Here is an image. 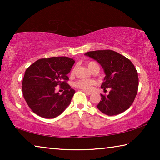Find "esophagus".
<instances>
[{
    "label": "esophagus",
    "mask_w": 160,
    "mask_h": 160,
    "mask_svg": "<svg viewBox=\"0 0 160 160\" xmlns=\"http://www.w3.org/2000/svg\"><path fill=\"white\" fill-rule=\"evenodd\" d=\"M83 92H85L86 94H88V95H90V94H92V92H88L86 90H83Z\"/></svg>",
    "instance_id": "34e87169"
}]
</instances>
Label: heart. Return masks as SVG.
<instances>
[{"label":"heart","mask_w":160,"mask_h":160,"mask_svg":"<svg viewBox=\"0 0 160 160\" xmlns=\"http://www.w3.org/2000/svg\"><path fill=\"white\" fill-rule=\"evenodd\" d=\"M88 68L90 69L91 71L95 70V69H99V65L94 61H89L88 63ZM74 72V70H72L71 71V73L72 74ZM95 84V81L93 80H79L76 81L74 83V85L76 87V88L83 89V90H90L92 88V86L94 85Z\"/></svg>","instance_id":"obj_1"}]
</instances>
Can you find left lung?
I'll list each match as a JSON object with an SVG mask.
<instances>
[{"mask_svg": "<svg viewBox=\"0 0 160 160\" xmlns=\"http://www.w3.org/2000/svg\"><path fill=\"white\" fill-rule=\"evenodd\" d=\"M85 55L101 65L106 75L101 88L104 91L109 90L107 95L101 94V101L97 107L108 116L125 112L132 105L138 89V76L134 65L112 50L89 51Z\"/></svg>", "mask_w": 160, "mask_h": 160, "instance_id": "left-lung-1", "label": "left lung"}]
</instances>
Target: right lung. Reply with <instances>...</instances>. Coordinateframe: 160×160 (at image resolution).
<instances>
[{"label": "right lung", "instance_id": "1", "mask_svg": "<svg viewBox=\"0 0 160 160\" xmlns=\"http://www.w3.org/2000/svg\"><path fill=\"white\" fill-rule=\"evenodd\" d=\"M75 61L66 56L41 58L26 70L22 80V93L32 112L46 118H53L69 106L75 91L66 82ZM65 90L55 92V86Z\"/></svg>", "mask_w": 160, "mask_h": 160}]
</instances>
